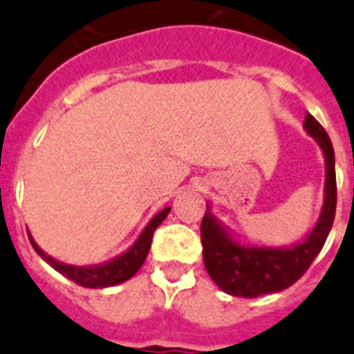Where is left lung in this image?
I'll use <instances>...</instances> for the list:
<instances>
[{
	"label": "left lung",
	"instance_id": "left-lung-1",
	"mask_svg": "<svg viewBox=\"0 0 354 354\" xmlns=\"http://www.w3.org/2000/svg\"><path fill=\"white\" fill-rule=\"evenodd\" d=\"M304 129L313 136L322 151L326 182L319 219L301 241L284 246L241 243L230 228L210 212V203L207 205L201 221L205 268L214 283L228 295L254 299L266 293L283 292L304 275L328 239L337 209L333 144L310 113L304 118Z\"/></svg>",
	"mask_w": 354,
	"mask_h": 354
}]
</instances>
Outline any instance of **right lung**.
<instances>
[{
    "label": "right lung",
    "instance_id": "add662e5",
    "mask_svg": "<svg viewBox=\"0 0 354 354\" xmlns=\"http://www.w3.org/2000/svg\"><path fill=\"white\" fill-rule=\"evenodd\" d=\"M171 212V207L160 210L158 214H154L151 221L145 225V228L140 232V236L136 237V241L133 243L126 252H122L120 255L113 257V259L106 261L100 264H86V266H75V264H66L62 261L53 259L52 255L43 252L39 245L34 241V237L28 232V239H30L34 250L37 252L41 259L52 266L53 270H57L61 275L73 281L75 284L82 288H109L117 286V284L126 283L127 279H131L140 266L144 264L145 257L149 254L151 241H153V234L156 227H160V223L167 218V214Z\"/></svg>",
    "mask_w": 354,
    "mask_h": 354
}]
</instances>
